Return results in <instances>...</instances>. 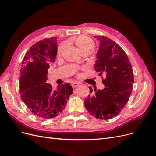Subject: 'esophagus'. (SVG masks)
Wrapping results in <instances>:
<instances>
[{"label": "esophagus", "mask_w": 156, "mask_h": 156, "mask_svg": "<svg viewBox=\"0 0 156 156\" xmlns=\"http://www.w3.org/2000/svg\"><path fill=\"white\" fill-rule=\"evenodd\" d=\"M72 85L73 88H76L79 85V83H77V82H73L72 84Z\"/></svg>", "instance_id": "1"}]
</instances>
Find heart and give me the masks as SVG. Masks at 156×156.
<instances>
[{
  "mask_svg": "<svg viewBox=\"0 0 156 156\" xmlns=\"http://www.w3.org/2000/svg\"><path fill=\"white\" fill-rule=\"evenodd\" d=\"M77 46L82 52L88 49H93L94 48V42L92 39L84 36H80L75 40ZM64 44H61L58 48V53H60L61 51L64 48Z\"/></svg>",
  "mask_w": 156,
  "mask_h": 156,
  "instance_id": "obj_1",
  "label": "heart"
}]
</instances>
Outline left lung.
<instances>
[{
	"instance_id": "left-lung-1",
	"label": "left lung",
	"mask_w": 156,
	"mask_h": 156,
	"mask_svg": "<svg viewBox=\"0 0 156 156\" xmlns=\"http://www.w3.org/2000/svg\"><path fill=\"white\" fill-rule=\"evenodd\" d=\"M100 41L97 60L94 64L99 75H103L102 90L91 87L90 94L84 100V106L96 119L108 120L116 116L128 101L134 83L131 63L120 46L105 36H94Z\"/></svg>"
}]
</instances>
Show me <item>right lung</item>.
<instances>
[{
  "instance_id": "obj_1",
  "label": "right lung",
  "mask_w": 156,
  "mask_h": 156,
  "mask_svg": "<svg viewBox=\"0 0 156 156\" xmlns=\"http://www.w3.org/2000/svg\"><path fill=\"white\" fill-rule=\"evenodd\" d=\"M56 54V37L39 41L25 55L20 69L21 98L33 114L41 119L59 115L73 92L69 83L53 90L46 83L49 64L55 62Z\"/></svg>"
}]
</instances>
